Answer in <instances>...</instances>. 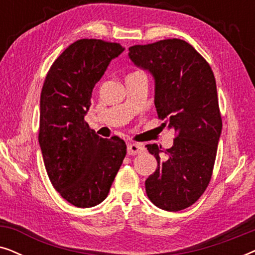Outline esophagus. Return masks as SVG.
Here are the masks:
<instances>
[{"instance_id": "34e87169", "label": "esophagus", "mask_w": 255, "mask_h": 255, "mask_svg": "<svg viewBox=\"0 0 255 255\" xmlns=\"http://www.w3.org/2000/svg\"><path fill=\"white\" fill-rule=\"evenodd\" d=\"M142 151H144V146L140 144H134V142H132V144L128 145V155L139 154V153H141Z\"/></svg>"}]
</instances>
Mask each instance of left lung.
Returning a JSON list of instances; mask_svg holds the SVG:
<instances>
[{
	"label": "left lung",
	"instance_id": "obj_1",
	"mask_svg": "<svg viewBox=\"0 0 255 255\" xmlns=\"http://www.w3.org/2000/svg\"><path fill=\"white\" fill-rule=\"evenodd\" d=\"M128 58L154 81V106L163 127L176 132L173 146L146 145L158 167L145 181L153 204L180 211L207 189L222 133L217 87L210 66L187 41L166 39L128 48Z\"/></svg>",
	"mask_w": 255,
	"mask_h": 255
}]
</instances>
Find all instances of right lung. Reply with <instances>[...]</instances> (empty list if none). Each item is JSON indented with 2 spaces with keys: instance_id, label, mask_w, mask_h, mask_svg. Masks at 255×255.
Returning a JSON list of instances; mask_svg holds the SVG:
<instances>
[{
  "instance_id": "add662e5",
  "label": "right lung",
  "mask_w": 255,
  "mask_h": 255,
  "mask_svg": "<svg viewBox=\"0 0 255 255\" xmlns=\"http://www.w3.org/2000/svg\"><path fill=\"white\" fill-rule=\"evenodd\" d=\"M124 50L100 39L75 41L51 66L41 90L39 145L45 168L54 189L78 208L106 200L127 154L121 138H101L85 122L94 87Z\"/></svg>"
}]
</instances>
